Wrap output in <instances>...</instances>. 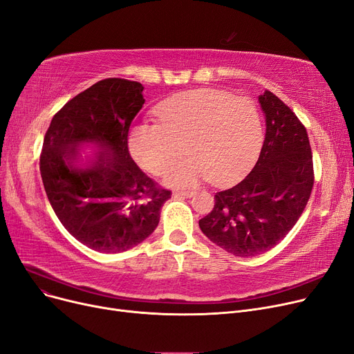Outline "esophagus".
<instances>
[{
    "label": "esophagus",
    "instance_id": "34e87169",
    "mask_svg": "<svg viewBox=\"0 0 354 354\" xmlns=\"http://www.w3.org/2000/svg\"><path fill=\"white\" fill-rule=\"evenodd\" d=\"M194 195H195L194 191H174L175 198H191Z\"/></svg>",
    "mask_w": 354,
    "mask_h": 354
}]
</instances>
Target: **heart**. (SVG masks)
<instances>
[{"mask_svg":"<svg viewBox=\"0 0 354 354\" xmlns=\"http://www.w3.org/2000/svg\"><path fill=\"white\" fill-rule=\"evenodd\" d=\"M158 122H137L129 131L133 159L145 171L159 175L185 146L189 158L165 175L169 187L194 188L208 179L232 185L248 174L263 146L262 118L256 105L215 88L179 92L162 101Z\"/></svg>","mask_w":354,"mask_h":354,"instance_id":"heart-1","label":"heart"}]
</instances>
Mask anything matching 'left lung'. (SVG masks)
<instances>
[{"instance_id":"8db88e82","label":"left lung","mask_w":354,"mask_h":354,"mask_svg":"<svg viewBox=\"0 0 354 354\" xmlns=\"http://www.w3.org/2000/svg\"><path fill=\"white\" fill-rule=\"evenodd\" d=\"M259 102L266 115V136L254 167L236 187L215 194L212 211L199 220L212 243L240 257L265 253L281 243L301 217L314 185L305 126L270 91Z\"/></svg>"}]
</instances>
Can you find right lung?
Returning <instances> with one entry per match:
<instances>
[{
	"label": "right lung",
	"mask_w": 354,
	"mask_h": 354,
	"mask_svg": "<svg viewBox=\"0 0 354 354\" xmlns=\"http://www.w3.org/2000/svg\"><path fill=\"white\" fill-rule=\"evenodd\" d=\"M142 92L136 81H98L69 100L44 134L40 172L49 203L68 232L100 253L126 252L147 239L172 195L129 153Z\"/></svg>",
	"instance_id": "add662e5"
}]
</instances>
